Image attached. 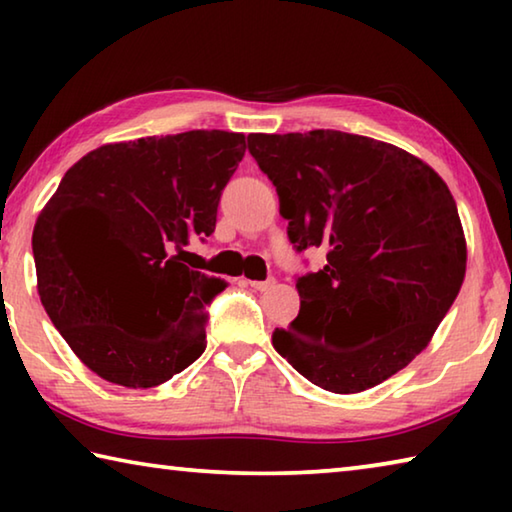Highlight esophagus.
<instances>
[{"instance_id": "34e87169", "label": "esophagus", "mask_w": 512, "mask_h": 512, "mask_svg": "<svg viewBox=\"0 0 512 512\" xmlns=\"http://www.w3.org/2000/svg\"><path fill=\"white\" fill-rule=\"evenodd\" d=\"M246 282L257 291H271L275 287V277H268V280H246Z\"/></svg>"}]
</instances>
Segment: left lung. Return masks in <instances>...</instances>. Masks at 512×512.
I'll return each instance as SVG.
<instances>
[{
	"mask_svg": "<svg viewBox=\"0 0 512 512\" xmlns=\"http://www.w3.org/2000/svg\"><path fill=\"white\" fill-rule=\"evenodd\" d=\"M275 185L298 250L323 248L325 266L298 277L300 314L273 348L332 393H361L427 348L461 291L467 246L445 180L427 162L341 131L248 135ZM378 327L357 349L350 326ZM360 343V344H361Z\"/></svg>",
	"mask_w": 512,
	"mask_h": 512,
	"instance_id": "8db88e82",
	"label": "left lung"
}]
</instances>
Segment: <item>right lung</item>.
<instances>
[{
	"instance_id": "right-lung-1",
	"label": "right lung",
	"mask_w": 512,
	"mask_h": 512,
	"mask_svg": "<svg viewBox=\"0 0 512 512\" xmlns=\"http://www.w3.org/2000/svg\"><path fill=\"white\" fill-rule=\"evenodd\" d=\"M246 135L187 131L103 144L69 167L33 228L42 307L72 352L110 384L153 388L205 350V307L225 289L192 271L185 246L210 237ZM100 216L108 254L63 247L57 219Z\"/></svg>"
}]
</instances>
